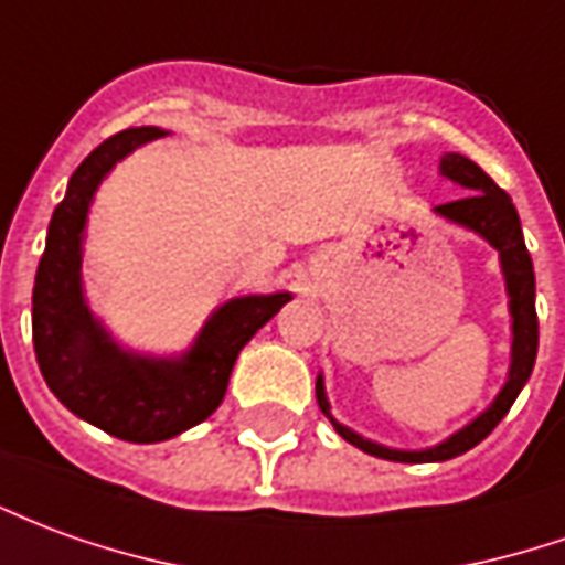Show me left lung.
Segmentation results:
<instances>
[{
    "label": "left lung",
    "instance_id": "1",
    "mask_svg": "<svg viewBox=\"0 0 565 565\" xmlns=\"http://www.w3.org/2000/svg\"><path fill=\"white\" fill-rule=\"evenodd\" d=\"M440 171L449 177L452 183H459L461 189H468L465 199L447 201V204H437V214L449 216L452 223L475 228L487 238L499 254H502V269L504 281H508V296H511V315H514V349H511V373L504 382L502 394L495 397V404L489 406L487 413L475 419L468 428H461L459 434H452L447 444L434 449H422V452H404V449H388L370 444L364 437H358L349 431L345 425H339L330 416V404H327V394H323V382L318 379L315 394H318V406L327 419L333 422L351 447L364 449L376 459L388 461H409V465H422V461H447L456 459L461 452L475 449L483 437L492 434V428L508 416V409L516 401L520 388L526 385L532 366H535V354H539V315H535V275H532V256L523 242V228H520V216H516L514 204L508 199V192L499 189L489 180L483 168H477L475 161L465 159L459 152H449L440 161Z\"/></svg>",
    "mask_w": 565,
    "mask_h": 565
}]
</instances>
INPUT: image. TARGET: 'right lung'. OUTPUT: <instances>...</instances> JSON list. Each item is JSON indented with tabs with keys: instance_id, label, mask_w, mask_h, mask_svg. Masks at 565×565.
Listing matches in <instances>:
<instances>
[{
	"instance_id": "right-lung-1",
	"label": "right lung",
	"mask_w": 565,
	"mask_h": 565,
	"mask_svg": "<svg viewBox=\"0 0 565 565\" xmlns=\"http://www.w3.org/2000/svg\"><path fill=\"white\" fill-rule=\"evenodd\" d=\"M156 137L159 128H128L78 164L51 216L33 287L35 361L54 397L78 419L131 444L168 440L207 419L226 394L238 351L290 299V294L232 299L207 321L183 361L137 358L106 337L78 287L82 228L104 173Z\"/></svg>"
}]
</instances>
